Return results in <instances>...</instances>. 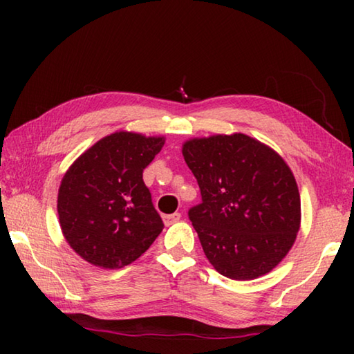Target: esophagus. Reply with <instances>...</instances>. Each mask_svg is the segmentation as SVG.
Instances as JSON below:
<instances>
[{
    "instance_id": "34e87169",
    "label": "esophagus",
    "mask_w": 354,
    "mask_h": 354,
    "mask_svg": "<svg viewBox=\"0 0 354 354\" xmlns=\"http://www.w3.org/2000/svg\"><path fill=\"white\" fill-rule=\"evenodd\" d=\"M179 218H181V214H179V212L170 214V215H164V221H165V225H173V223H176V221H179Z\"/></svg>"
}]
</instances>
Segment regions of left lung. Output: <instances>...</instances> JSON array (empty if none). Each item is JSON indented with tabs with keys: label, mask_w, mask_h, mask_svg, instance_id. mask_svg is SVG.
Masks as SVG:
<instances>
[{
	"label": "left lung",
	"mask_w": 354,
	"mask_h": 354,
	"mask_svg": "<svg viewBox=\"0 0 354 354\" xmlns=\"http://www.w3.org/2000/svg\"><path fill=\"white\" fill-rule=\"evenodd\" d=\"M183 156L203 200L189 218L215 270L237 281L272 272L289 253L301 221L289 165L242 133L190 139Z\"/></svg>",
	"instance_id": "8db88e82"
}]
</instances>
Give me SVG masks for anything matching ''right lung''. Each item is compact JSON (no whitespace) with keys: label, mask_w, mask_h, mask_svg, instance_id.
<instances>
[{"label":"right lung","mask_w":354,"mask_h":354,"mask_svg":"<svg viewBox=\"0 0 354 354\" xmlns=\"http://www.w3.org/2000/svg\"><path fill=\"white\" fill-rule=\"evenodd\" d=\"M164 143V137L118 131L86 149L65 171L57 194L59 225L84 261L122 268L160 234L162 218L142 173Z\"/></svg>","instance_id":"right-lung-1"}]
</instances>
